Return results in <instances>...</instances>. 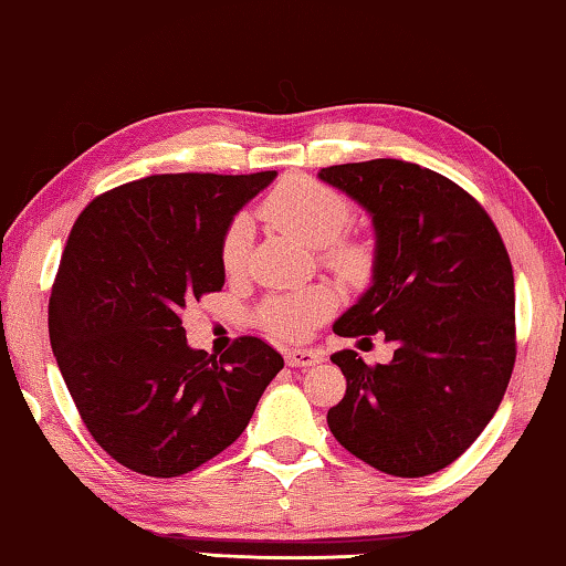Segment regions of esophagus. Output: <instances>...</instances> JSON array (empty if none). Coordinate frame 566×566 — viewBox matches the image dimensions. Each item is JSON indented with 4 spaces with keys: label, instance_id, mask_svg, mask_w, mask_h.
I'll return each mask as SVG.
<instances>
[{
    "label": "esophagus",
    "instance_id": "obj_1",
    "mask_svg": "<svg viewBox=\"0 0 566 566\" xmlns=\"http://www.w3.org/2000/svg\"><path fill=\"white\" fill-rule=\"evenodd\" d=\"M284 359L290 366H315L321 361V354L313 352V348H292V352H286Z\"/></svg>",
    "mask_w": 566,
    "mask_h": 566
}]
</instances>
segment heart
<instances>
[{
  "label": "heart",
  "mask_w": 566,
  "mask_h": 566,
  "mask_svg": "<svg viewBox=\"0 0 566 566\" xmlns=\"http://www.w3.org/2000/svg\"><path fill=\"white\" fill-rule=\"evenodd\" d=\"M261 214L274 228L284 230L307 245L321 249L323 259L333 272L348 280H361L371 266V249L359 238L340 235L352 222V205L336 189L313 177H286L276 185L261 205ZM251 243V220L235 214L222 233L220 261L228 274H238L245 264ZM336 307V297L325 286L315 290L282 294L261 307L259 321L274 336L300 340L313 333Z\"/></svg>",
  "instance_id": "1"
}]
</instances>
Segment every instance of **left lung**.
Instances as JSON below:
<instances>
[{
  "label": "left lung",
  "mask_w": 566,
  "mask_h": 566,
  "mask_svg": "<svg viewBox=\"0 0 566 566\" xmlns=\"http://www.w3.org/2000/svg\"><path fill=\"white\" fill-rule=\"evenodd\" d=\"M317 177L359 202L377 235L371 286L333 331L395 344L389 364H364L352 348L331 356L346 377L331 433L385 474L439 472L484 431L513 374L515 282L503 238L472 195L418 164L374 158Z\"/></svg>",
  "instance_id": "8db88e82"
}]
</instances>
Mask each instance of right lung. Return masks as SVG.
<instances>
[{
  "mask_svg": "<svg viewBox=\"0 0 566 566\" xmlns=\"http://www.w3.org/2000/svg\"><path fill=\"white\" fill-rule=\"evenodd\" d=\"M276 171L156 174L94 197L71 228L48 333L86 431L146 476H179L245 431L284 366L256 336L189 348L181 310L220 292L222 233Z\"/></svg>",
  "mask_w": 566,
  "mask_h": 566,
  "instance_id": "add662e5",
  "label": "right lung"
}]
</instances>
